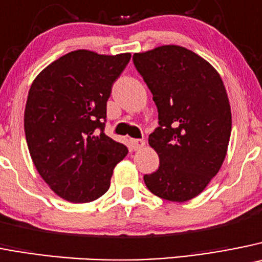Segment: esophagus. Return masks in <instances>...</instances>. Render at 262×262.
Masks as SVG:
<instances>
[{
    "mask_svg": "<svg viewBox=\"0 0 262 262\" xmlns=\"http://www.w3.org/2000/svg\"><path fill=\"white\" fill-rule=\"evenodd\" d=\"M129 145H131V149L133 150H139L145 145V141L143 139H131L129 140Z\"/></svg>",
    "mask_w": 262,
    "mask_h": 262,
    "instance_id": "34e87169",
    "label": "esophagus"
}]
</instances>
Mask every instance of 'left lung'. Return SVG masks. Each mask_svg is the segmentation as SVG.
<instances>
[{"instance_id": "8db88e82", "label": "left lung", "mask_w": 262, "mask_h": 262, "mask_svg": "<svg viewBox=\"0 0 262 262\" xmlns=\"http://www.w3.org/2000/svg\"><path fill=\"white\" fill-rule=\"evenodd\" d=\"M133 59L158 110V127L148 141L160 166L144 175V183L165 200H191L226 157L231 109L224 81L209 62L178 45L135 53Z\"/></svg>"}]
</instances>
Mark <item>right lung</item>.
<instances>
[{
	"mask_svg": "<svg viewBox=\"0 0 262 262\" xmlns=\"http://www.w3.org/2000/svg\"><path fill=\"white\" fill-rule=\"evenodd\" d=\"M131 54L74 50L36 76L25 110L31 158L45 183L70 203H91L110 187L128 153L105 134L106 102Z\"/></svg>",
	"mask_w": 262,
	"mask_h": 262,
	"instance_id": "obj_1",
	"label": "right lung"
}]
</instances>
